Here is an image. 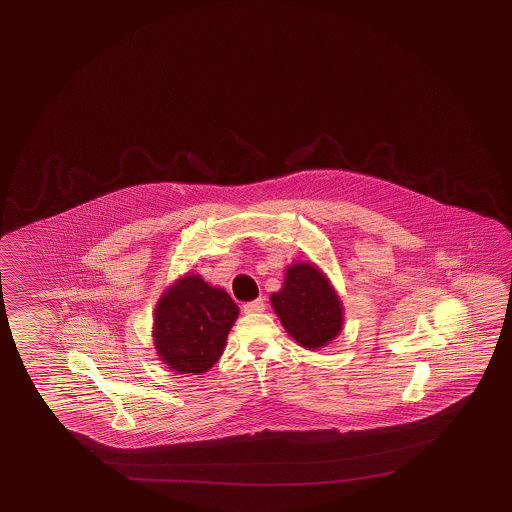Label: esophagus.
Listing matches in <instances>:
<instances>
[{"label":"esophagus","instance_id":"1","mask_svg":"<svg viewBox=\"0 0 512 512\" xmlns=\"http://www.w3.org/2000/svg\"><path fill=\"white\" fill-rule=\"evenodd\" d=\"M263 309H265L263 298H256V300H252V302H247V304L243 305V313H245V315L263 313Z\"/></svg>","mask_w":512,"mask_h":512}]
</instances>
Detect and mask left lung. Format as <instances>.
<instances>
[{
  "mask_svg": "<svg viewBox=\"0 0 512 512\" xmlns=\"http://www.w3.org/2000/svg\"><path fill=\"white\" fill-rule=\"evenodd\" d=\"M271 305L302 348H326L344 326L340 296L326 272L311 261H294L285 269L282 289L271 294Z\"/></svg>",
  "mask_w": 512,
  "mask_h": 512,
  "instance_id": "1",
  "label": "left lung"
}]
</instances>
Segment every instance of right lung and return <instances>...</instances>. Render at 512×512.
<instances>
[{
  "instance_id": "obj_1",
  "label": "right lung",
  "mask_w": 512,
  "mask_h": 512,
  "mask_svg": "<svg viewBox=\"0 0 512 512\" xmlns=\"http://www.w3.org/2000/svg\"><path fill=\"white\" fill-rule=\"evenodd\" d=\"M153 315V346L159 359L181 375H201L223 355L240 307L225 289L186 272L161 294Z\"/></svg>"
}]
</instances>
